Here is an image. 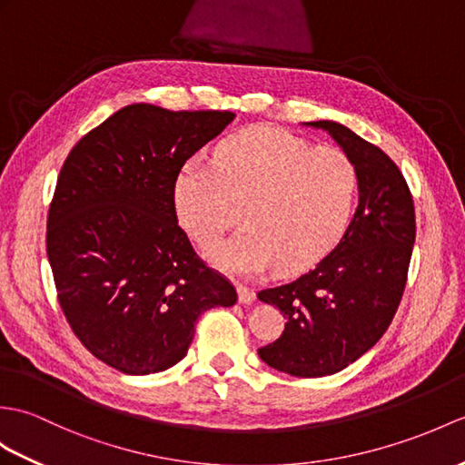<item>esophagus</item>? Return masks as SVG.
<instances>
[{
	"label": "esophagus",
	"instance_id": "obj_1",
	"mask_svg": "<svg viewBox=\"0 0 465 465\" xmlns=\"http://www.w3.org/2000/svg\"><path fill=\"white\" fill-rule=\"evenodd\" d=\"M237 297H240L242 305H252L255 299V293H253V289H250L247 285H237Z\"/></svg>",
	"mask_w": 465,
	"mask_h": 465
}]
</instances>
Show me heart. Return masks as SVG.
Listing matches in <instances>:
<instances>
[{
  "mask_svg": "<svg viewBox=\"0 0 465 465\" xmlns=\"http://www.w3.org/2000/svg\"><path fill=\"white\" fill-rule=\"evenodd\" d=\"M359 178L347 154L277 126H252L223 140L213 166L190 160L174 182L178 220L202 245L237 222L245 228L208 252L230 273L272 267L295 275L325 257L354 210Z\"/></svg>",
  "mask_w": 465,
  "mask_h": 465,
  "instance_id": "heart-1",
  "label": "heart"
}]
</instances>
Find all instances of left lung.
Segmentation results:
<instances>
[{
  "label": "left lung",
  "mask_w": 465,
  "mask_h": 465,
  "mask_svg": "<svg viewBox=\"0 0 465 465\" xmlns=\"http://www.w3.org/2000/svg\"><path fill=\"white\" fill-rule=\"evenodd\" d=\"M305 126L331 134L356 168L359 206L337 247L295 282L257 299L287 319L259 359L275 371L319 379L347 369L372 349L401 305L416 240L412 193L379 146L332 121Z\"/></svg>",
  "instance_id": "8db88e82"
}]
</instances>
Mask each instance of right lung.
<instances>
[{"label":"right lung","instance_id":"right-lung-1","mask_svg":"<svg viewBox=\"0 0 465 465\" xmlns=\"http://www.w3.org/2000/svg\"><path fill=\"white\" fill-rule=\"evenodd\" d=\"M233 118L128 104L64 160L47 218L59 305L77 339L116 371L170 369L202 312L237 301L193 252L174 208L180 168Z\"/></svg>","mask_w":465,"mask_h":465}]
</instances>
